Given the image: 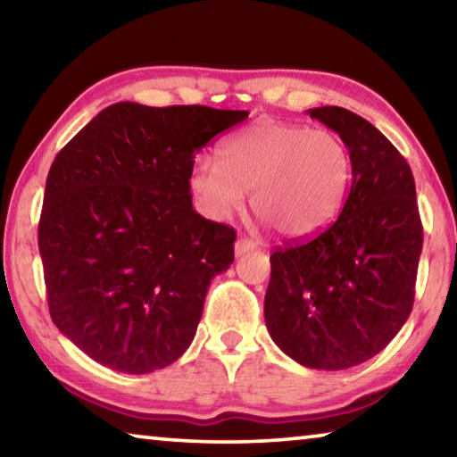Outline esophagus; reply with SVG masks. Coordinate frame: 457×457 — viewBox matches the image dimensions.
I'll list each match as a JSON object with an SVG mask.
<instances>
[{
	"mask_svg": "<svg viewBox=\"0 0 457 457\" xmlns=\"http://www.w3.org/2000/svg\"><path fill=\"white\" fill-rule=\"evenodd\" d=\"M256 247H258V244L253 242V239L239 237V239H236V244H234V252H236V256H242V253L256 250Z\"/></svg>",
	"mask_w": 457,
	"mask_h": 457,
	"instance_id": "34e87169",
	"label": "esophagus"
}]
</instances>
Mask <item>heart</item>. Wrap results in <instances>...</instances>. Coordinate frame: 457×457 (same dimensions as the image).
<instances>
[{"label": "heart", "instance_id": "1", "mask_svg": "<svg viewBox=\"0 0 457 457\" xmlns=\"http://www.w3.org/2000/svg\"><path fill=\"white\" fill-rule=\"evenodd\" d=\"M351 153L330 130L260 122L220 146V163L199 159L189 189L207 218L226 220L252 191L253 212L278 234L300 239L335 220L351 185Z\"/></svg>", "mask_w": 457, "mask_h": 457}]
</instances>
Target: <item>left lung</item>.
<instances>
[{"label":"left lung","instance_id":"8db88e82","mask_svg":"<svg viewBox=\"0 0 457 457\" xmlns=\"http://www.w3.org/2000/svg\"><path fill=\"white\" fill-rule=\"evenodd\" d=\"M308 112L349 149L351 189L322 234L270 256L264 319L290 359L340 370L381 353L411 314L423 228L411 167L389 138L346 108Z\"/></svg>","mask_w":457,"mask_h":457}]
</instances>
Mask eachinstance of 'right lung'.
<instances>
[{"mask_svg": "<svg viewBox=\"0 0 457 457\" xmlns=\"http://www.w3.org/2000/svg\"><path fill=\"white\" fill-rule=\"evenodd\" d=\"M245 119L117 103L54 159L37 226L50 316L100 365L145 375L189 349L236 242L234 228L193 210V159Z\"/></svg>", "mask_w": 457, "mask_h": 457, "instance_id": "obj_1", "label": "right lung"}]
</instances>
